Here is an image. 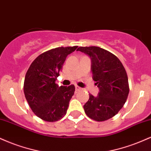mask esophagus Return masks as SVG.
<instances>
[{
	"label": "esophagus",
	"mask_w": 151,
	"mask_h": 151,
	"mask_svg": "<svg viewBox=\"0 0 151 151\" xmlns=\"http://www.w3.org/2000/svg\"><path fill=\"white\" fill-rule=\"evenodd\" d=\"M75 89H76V91H80V90H81V88L79 87V86L77 85H75Z\"/></svg>",
	"instance_id": "obj_1"
}]
</instances>
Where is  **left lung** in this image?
<instances>
[{
    "label": "left lung",
    "instance_id": "1",
    "mask_svg": "<svg viewBox=\"0 0 151 151\" xmlns=\"http://www.w3.org/2000/svg\"><path fill=\"white\" fill-rule=\"evenodd\" d=\"M77 51L91 58L92 78L99 89L97 96L89 95V100L84 105V111L94 121L108 120L124 106L129 95V80L125 68L116 55L99 47H80Z\"/></svg>",
    "mask_w": 151,
    "mask_h": 151
}]
</instances>
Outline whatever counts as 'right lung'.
I'll list each match as a JSON object with an SVG mask.
<instances>
[{"label":"right lung","mask_w":151,"mask_h":151,"mask_svg":"<svg viewBox=\"0 0 151 151\" xmlns=\"http://www.w3.org/2000/svg\"><path fill=\"white\" fill-rule=\"evenodd\" d=\"M77 48L60 47L45 52L33 62L25 74L24 93L37 117L48 122L61 119L67 113L74 95L73 84L59 86L55 83L67 55Z\"/></svg>","instance_id":"obj_1"}]
</instances>
